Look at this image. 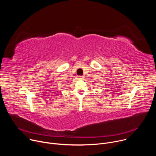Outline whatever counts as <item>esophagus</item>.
Masks as SVG:
<instances>
[{"label": "esophagus", "mask_w": 156, "mask_h": 156, "mask_svg": "<svg viewBox=\"0 0 156 156\" xmlns=\"http://www.w3.org/2000/svg\"><path fill=\"white\" fill-rule=\"evenodd\" d=\"M78 78L79 80H83L84 79V76H78Z\"/></svg>", "instance_id": "esophagus-1"}]
</instances>
